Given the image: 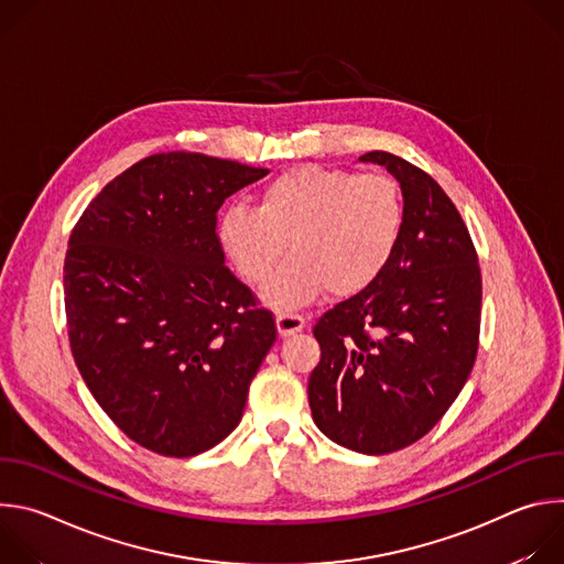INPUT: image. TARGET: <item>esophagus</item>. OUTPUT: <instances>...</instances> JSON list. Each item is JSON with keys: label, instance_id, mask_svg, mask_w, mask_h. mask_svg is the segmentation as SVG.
Returning <instances> with one entry per match:
<instances>
[{"label": "esophagus", "instance_id": "esophagus-1", "mask_svg": "<svg viewBox=\"0 0 564 564\" xmlns=\"http://www.w3.org/2000/svg\"><path fill=\"white\" fill-rule=\"evenodd\" d=\"M303 326H305L303 316H299L294 312H279L276 314V333L281 337H290V335L303 330Z\"/></svg>", "mask_w": 564, "mask_h": 564}]
</instances>
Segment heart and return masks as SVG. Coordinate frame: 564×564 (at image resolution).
<instances>
[{
    "label": "heart",
    "mask_w": 564,
    "mask_h": 564,
    "mask_svg": "<svg viewBox=\"0 0 564 564\" xmlns=\"http://www.w3.org/2000/svg\"><path fill=\"white\" fill-rule=\"evenodd\" d=\"M404 196L386 174L294 167L272 178L257 209L229 207L218 220V243L248 283H263L281 261H290L263 285L261 299L276 310H294L328 290L350 296L368 288L392 259Z\"/></svg>",
    "instance_id": "heart-1"
}]
</instances>
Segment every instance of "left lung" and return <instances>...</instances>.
Wrapping results in <instances>:
<instances>
[{
	"instance_id": "left-lung-1",
	"label": "left lung",
	"mask_w": 564,
	"mask_h": 564,
	"mask_svg": "<svg viewBox=\"0 0 564 564\" xmlns=\"http://www.w3.org/2000/svg\"><path fill=\"white\" fill-rule=\"evenodd\" d=\"M359 160L399 183L404 227L383 272L314 326L321 361L307 399L326 437L383 455L424 437L464 388L477 355L481 276L459 212L426 172L388 151Z\"/></svg>"
}]
</instances>
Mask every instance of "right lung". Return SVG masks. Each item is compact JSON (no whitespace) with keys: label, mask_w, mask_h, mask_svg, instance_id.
Returning a JSON list of instances; mask_svg holds the SVG:
<instances>
[{"label":"right lung","mask_w":564,"mask_h":564,"mask_svg":"<svg viewBox=\"0 0 564 564\" xmlns=\"http://www.w3.org/2000/svg\"><path fill=\"white\" fill-rule=\"evenodd\" d=\"M270 170L205 153H153L77 220L64 261L79 375L140 446L189 457L243 417L276 341L274 318L227 268L216 212Z\"/></svg>","instance_id":"right-lung-1"}]
</instances>
